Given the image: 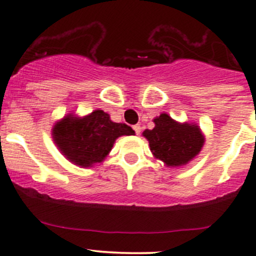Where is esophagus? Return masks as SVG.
Listing matches in <instances>:
<instances>
[{"instance_id":"34e87169","label":"esophagus","mask_w":256,"mask_h":256,"mask_svg":"<svg viewBox=\"0 0 256 256\" xmlns=\"http://www.w3.org/2000/svg\"><path fill=\"white\" fill-rule=\"evenodd\" d=\"M133 129H134V132H136V136H138V134L139 133H140V126H139V124H136V126H133Z\"/></svg>"}]
</instances>
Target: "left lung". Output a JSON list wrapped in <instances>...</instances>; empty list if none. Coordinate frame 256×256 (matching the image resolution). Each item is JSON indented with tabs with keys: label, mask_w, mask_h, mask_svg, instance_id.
Wrapping results in <instances>:
<instances>
[{
	"label": "left lung",
	"mask_w": 256,
	"mask_h": 256,
	"mask_svg": "<svg viewBox=\"0 0 256 256\" xmlns=\"http://www.w3.org/2000/svg\"><path fill=\"white\" fill-rule=\"evenodd\" d=\"M155 127L144 130L150 150L168 166L186 165L204 146V138L197 126L175 122L166 113L154 120Z\"/></svg>",
	"instance_id": "8db88e82"
}]
</instances>
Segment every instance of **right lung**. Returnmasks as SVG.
Returning <instances> with one entry per match:
<instances>
[{"mask_svg": "<svg viewBox=\"0 0 256 256\" xmlns=\"http://www.w3.org/2000/svg\"><path fill=\"white\" fill-rule=\"evenodd\" d=\"M133 133L129 126L112 122L106 112L97 110L84 118L65 117L55 124L52 138L71 162L88 168L107 156L118 136Z\"/></svg>", "mask_w": 256, "mask_h": 256, "instance_id": "1", "label": "right lung"}]
</instances>
